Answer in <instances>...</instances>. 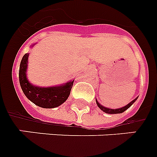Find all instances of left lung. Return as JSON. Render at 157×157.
Listing matches in <instances>:
<instances>
[{"mask_svg": "<svg viewBox=\"0 0 157 157\" xmlns=\"http://www.w3.org/2000/svg\"><path fill=\"white\" fill-rule=\"evenodd\" d=\"M137 100V98L135 99V100H133V101H131L130 103H129L128 105H126V106H124L123 108H121V109H108V108H105L104 107V106H102L101 105H100L99 104V102L96 100V104H97V105H98V107L100 108V109L103 110L104 112L106 113H109V114H115V113H121L125 112L126 109H128L131 106V105L134 104V103L135 102V100Z\"/></svg>", "mask_w": 157, "mask_h": 157, "instance_id": "1", "label": "left lung"}]
</instances>
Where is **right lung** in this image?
I'll return each mask as SVG.
<instances>
[{"label":"right lung","mask_w":157,"mask_h":157,"mask_svg":"<svg viewBox=\"0 0 157 157\" xmlns=\"http://www.w3.org/2000/svg\"><path fill=\"white\" fill-rule=\"evenodd\" d=\"M29 53L23 56L19 68L20 86L25 96L35 105L44 109L57 107L63 104L70 96L74 80L63 86L40 87L31 84L27 79L26 71L27 67V59Z\"/></svg>","instance_id":"right-lung-1"}]
</instances>
